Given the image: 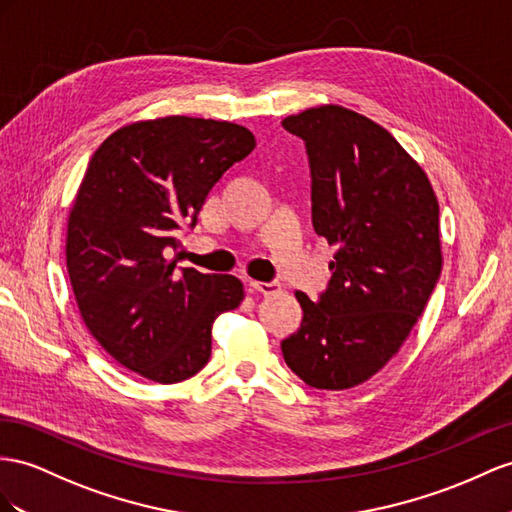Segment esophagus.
Masks as SVG:
<instances>
[{"label": "esophagus", "instance_id": "obj_1", "mask_svg": "<svg viewBox=\"0 0 512 512\" xmlns=\"http://www.w3.org/2000/svg\"><path fill=\"white\" fill-rule=\"evenodd\" d=\"M251 287H253L255 292L264 294V296H272V294H279L281 292V283L279 281H268V283H264V281H251Z\"/></svg>", "mask_w": 512, "mask_h": 512}]
</instances>
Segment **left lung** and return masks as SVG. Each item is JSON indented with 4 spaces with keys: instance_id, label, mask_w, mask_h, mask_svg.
<instances>
[{
    "instance_id": "left-lung-1",
    "label": "left lung",
    "mask_w": 512,
    "mask_h": 512,
    "mask_svg": "<svg viewBox=\"0 0 512 512\" xmlns=\"http://www.w3.org/2000/svg\"><path fill=\"white\" fill-rule=\"evenodd\" d=\"M281 125L305 140L311 218L337 246L320 298L296 292L300 329L283 359L316 389H350L396 355L441 274L439 203L426 173L381 125L342 106Z\"/></svg>"
}]
</instances>
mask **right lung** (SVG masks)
<instances>
[{
  "mask_svg": "<svg viewBox=\"0 0 512 512\" xmlns=\"http://www.w3.org/2000/svg\"><path fill=\"white\" fill-rule=\"evenodd\" d=\"M255 149L242 125L164 116L121 127L90 157L67 231V270L90 335L149 381H186L212 355V324L244 300L231 274L175 268L214 183Z\"/></svg>",
  "mask_w": 512,
  "mask_h": 512,
  "instance_id": "right-lung-1",
  "label": "right lung"
}]
</instances>
